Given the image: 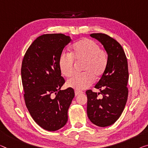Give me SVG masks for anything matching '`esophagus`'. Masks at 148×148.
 Segmentation results:
<instances>
[{
	"instance_id": "34e87169",
	"label": "esophagus",
	"mask_w": 148,
	"mask_h": 148,
	"mask_svg": "<svg viewBox=\"0 0 148 148\" xmlns=\"http://www.w3.org/2000/svg\"><path fill=\"white\" fill-rule=\"evenodd\" d=\"M82 93H83V92L79 91V90H75V96H78L79 95H81Z\"/></svg>"
}]
</instances>
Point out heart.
<instances>
[{
    "instance_id": "b5f03b06",
    "label": "heart",
    "mask_w": 148,
    "mask_h": 148,
    "mask_svg": "<svg viewBox=\"0 0 148 148\" xmlns=\"http://www.w3.org/2000/svg\"><path fill=\"white\" fill-rule=\"evenodd\" d=\"M74 60L83 61L82 73L76 74L67 81V87L81 90L89 87L94 79L103 75L108 66V58L105 50L90 39L83 38L72 45L71 54L62 52L59 58V67L63 76H71L74 71Z\"/></svg>"
}]
</instances>
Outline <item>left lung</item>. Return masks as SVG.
Returning a JSON list of instances; mask_svg holds the SVG:
<instances>
[{
	"label": "left lung",
	"mask_w": 148,
	"mask_h": 148,
	"mask_svg": "<svg viewBox=\"0 0 148 148\" xmlns=\"http://www.w3.org/2000/svg\"><path fill=\"white\" fill-rule=\"evenodd\" d=\"M99 41L108 54V66L95 86L100 92L86 91L87 116L90 122L100 127L113 124L123 112L128 95V61L122 47L116 40L101 33L91 34ZM103 95L101 99L97 97Z\"/></svg>",
	"instance_id": "left-lung-1"
}]
</instances>
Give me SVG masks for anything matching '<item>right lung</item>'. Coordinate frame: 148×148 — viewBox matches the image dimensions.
I'll use <instances>...</instances> for the list:
<instances>
[{
    "instance_id": "1",
    "label": "right lung",
    "mask_w": 148,
    "mask_h": 148,
    "mask_svg": "<svg viewBox=\"0 0 148 148\" xmlns=\"http://www.w3.org/2000/svg\"><path fill=\"white\" fill-rule=\"evenodd\" d=\"M71 40L63 34L40 36L27 49L22 61L26 107L34 120L47 131H56L66 124L68 109L75 97L71 87L61 90L65 79L58 64L60 54Z\"/></svg>"
}]
</instances>
